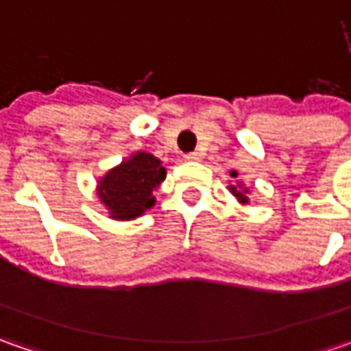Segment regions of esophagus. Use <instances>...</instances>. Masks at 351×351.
<instances>
[{
    "label": "esophagus",
    "mask_w": 351,
    "mask_h": 351,
    "mask_svg": "<svg viewBox=\"0 0 351 351\" xmlns=\"http://www.w3.org/2000/svg\"><path fill=\"white\" fill-rule=\"evenodd\" d=\"M201 152H189V154H185V160H189V162H199L201 160Z\"/></svg>",
    "instance_id": "esophagus-1"
}]
</instances>
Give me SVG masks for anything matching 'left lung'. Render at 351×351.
I'll use <instances>...</instances> for the list:
<instances>
[{
  "label": "left lung",
  "mask_w": 351,
  "mask_h": 351,
  "mask_svg": "<svg viewBox=\"0 0 351 351\" xmlns=\"http://www.w3.org/2000/svg\"><path fill=\"white\" fill-rule=\"evenodd\" d=\"M230 176L232 178H238V173H236L234 169L230 171ZM228 189H230V193L238 199V203H242V205H246V203H250V199H248V189L242 185V183H236V185H228Z\"/></svg>",
  "instance_id": "1"
}]
</instances>
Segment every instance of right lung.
Returning a JSON list of instances; mask_svg holds the SVG:
<instances>
[{
  "mask_svg": "<svg viewBox=\"0 0 351 351\" xmlns=\"http://www.w3.org/2000/svg\"><path fill=\"white\" fill-rule=\"evenodd\" d=\"M164 180L166 168L162 162L148 152H136L97 182V197L111 219L132 221L154 207L152 191Z\"/></svg>",
  "mask_w": 351,
  "mask_h": 351,
  "instance_id": "1",
  "label": "right lung"
}]
</instances>
